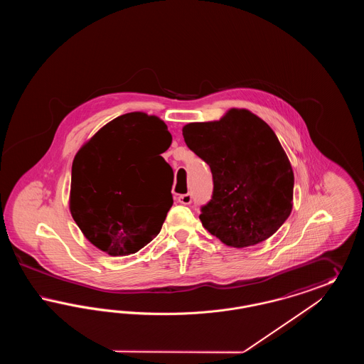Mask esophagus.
<instances>
[{
  "mask_svg": "<svg viewBox=\"0 0 364 364\" xmlns=\"http://www.w3.org/2000/svg\"><path fill=\"white\" fill-rule=\"evenodd\" d=\"M177 202L181 205H191L192 202V195L191 193H183L177 196Z\"/></svg>",
  "mask_w": 364,
  "mask_h": 364,
  "instance_id": "1",
  "label": "esophagus"
}]
</instances>
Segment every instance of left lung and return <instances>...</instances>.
<instances>
[{
    "instance_id": "obj_1",
    "label": "left lung",
    "mask_w": 364,
    "mask_h": 364,
    "mask_svg": "<svg viewBox=\"0 0 364 364\" xmlns=\"http://www.w3.org/2000/svg\"><path fill=\"white\" fill-rule=\"evenodd\" d=\"M183 136L213 174L199 215L208 232L235 248L274 235L292 211L294 177L273 129L245 109H230L220 122L187 124Z\"/></svg>"
}]
</instances>
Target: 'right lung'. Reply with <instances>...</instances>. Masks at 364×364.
<instances>
[{"mask_svg": "<svg viewBox=\"0 0 364 364\" xmlns=\"http://www.w3.org/2000/svg\"><path fill=\"white\" fill-rule=\"evenodd\" d=\"M171 143L165 122L134 112L107 122L77 151L70 208L88 242L120 257L156 237L173 205V171L161 156Z\"/></svg>", "mask_w": 364, "mask_h": 364, "instance_id": "add662e5", "label": "right lung"}]
</instances>
